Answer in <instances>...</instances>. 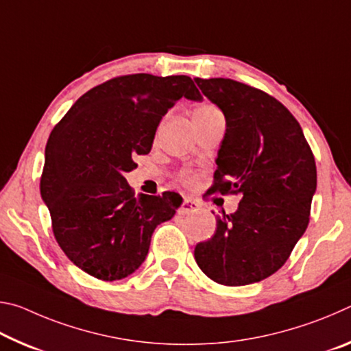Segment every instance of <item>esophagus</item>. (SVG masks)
Here are the masks:
<instances>
[{
  "mask_svg": "<svg viewBox=\"0 0 351 351\" xmlns=\"http://www.w3.org/2000/svg\"><path fill=\"white\" fill-rule=\"evenodd\" d=\"M198 209V204L195 203V201H192L190 198H184L182 199V204H181V207H180V213H189V212H193V210H197Z\"/></svg>",
  "mask_w": 351,
  "mask_h": 351,
  "instance_id": "esophagus-1",
  "label": "esophagus"
}]
</instances>
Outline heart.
<instances>
[{"instance_id": "heart-1", "label": "heart", "mask_w": 351, "mask_h": 351, "mask_svg": "<svg viewBox=\"0 0 351 351\" xmlns=\"http://www.w3.org/2000/svg\"><path fill=\"white\" fill-rule=\"evenodd\" d=\"M195 114L213 116V114H221V112H219V110L217 108V106L206 104V105H201L199 108H197V111H195ZM180 180H181L182 182H186L187 186H192V184L195 182V180H197V178H195V175L189 173V171H182V173L180 175Z\"/></svg>"}]
</instances>
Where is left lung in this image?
<instances>
[{
	"label": "left lung",
	"mask_w": 351,
	"mask_h": 351,
	"mask_svg": "<svg viewBox=\"0 0 351 351\" xmlns=\"http://www.w3.org/2000/svg\"><path fill=\"white\" fill-rule=\"evenodd\" d=\"M195 82L226 117L212 192L241 195L239 209L217 217L195 260L219 285H251L280 269L306 230L314 154L295 117L269 94L230 79Z\"/></svg>",
	"instance_id": "8db88e82"
}]
</instances>
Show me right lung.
<instances>
[{"instance_id": "1", "label": "right lung", "mask_w": 351, "mask_h": 351, "mask_svg": "<svg viewBox=\"0 0 351 351\" xmlns=\"http://www.w3.org/2000/svg\"><path fill=\"white\" fill-rule=\"evenodd\" d=\"M181 97L201 100L187 75L114 77L83 94L51 132L40 193L66 257L99 280H121L144 263L158 224L182 198L141 193L125 180L152 150L162 116Z\"/></svg>"}]
</instances>
